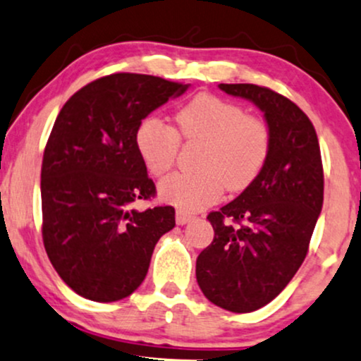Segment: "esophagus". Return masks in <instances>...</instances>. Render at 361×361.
<instances>
[{"instance_id":"esophagus-1","label":"esophagus","mask_w":361,"mask_h":361,"mask_svg":"<svg viewBox=\"0 0 361 361\" xmlns=\"http://www.w3.org/2000/svg\"><path fill=\"white\" fill-rule=\"evenodd\" d=\"M192 219H193L192 214L181 212V210H178V212H176V224H178V226H185V224L192 221Z\"/></svg>"}]
</instances>
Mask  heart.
Returning a JSON list of instances; mask_svg holds the SVG:
<instances>
[{"label": "heart", "mask_w": 361, "mask_h": 361, "mask_svg": "<svg viewBox=\"0 0 361 361\" xmlns=\"http://www.w3.org/2000/svg\"><path fill=\"white\" fill-rule=\"evenodd\" d=\"M180 140L202 144L195 159L198 171L166 178L159 183V195L183 212H197L219 200L224 188L243 192L258 178L270 154L271 134L263 118L207 93L178 111L176 128L147 117L135 130V147L152 176L173 168Z\"/></svg>", "instance_id": "obj_1"}]
</instances>
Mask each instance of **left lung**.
<instances>
[{"label": "left lung", "instance_id": "left-lung-1", "mask_svg": "<svg viewBox=\"0 0 361 361\" xmlns=\"http://www.w3.org/2000/svg\"><path fill=\"white\" fill-rule=\"evenodd\" d=\"M264 114L270 154L252 183L207 215L214 241L198 255L204 295L231 312H252L288 285L309 251L324 200L316 128L292 100L258 85H219Z\"/></svg>", "mask_w": 361, "mask_h": 361}]
</instances>
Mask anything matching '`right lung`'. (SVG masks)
Returning <instances> with one entry per match:
<instances>
[{"instance_id":"right-lung-1","label":"right lung","mask_w":361,"mask_h":361,"mask_svg":"<svg viewBox=\"0 0 361 361\" xmlns=\"http://www.w3.org/2000/svg\"><path fill=\"white\" fill-rule=\"evenodd\" d=\"M188 85L115 73L73 94L44 151L42 239L52 267L78 295L126 299L146 279L156 243L175 227V209L137 212L156 185L135 147L142 118Z\"/></svg>"}]
</instances>
